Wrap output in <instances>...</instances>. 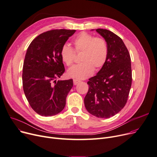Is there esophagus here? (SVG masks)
I'll return each instance as SVG.
<instances>
[{
  "mask_svg": "<svg viewBox=\"0 0 157 157\" xmlns=\"http://www.w3.org/2000/svg\"><path fill=\"white\" fill-rule=\"evenodd\" d=\"M79 82H80V81H79V80H78V79H73V83H74V85H78Z\"/></svg>",
  "mask_w": 157,
  "mask_h": 157,
  "instance_id": "1",
  "label": "esophagus"
}]
</instances>
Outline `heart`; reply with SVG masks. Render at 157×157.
<instances>
[{
    "instance_id": "b5f03b06",
    "label": "heart",
    "mask_w": 157,
    "mask_h": 157,
    "mask_svg": "<svg viewBox=\"0 0 157 157\" xmlns=\"http://www.w3.org/2000/svg\"><path fill=\"white\" fill-rule=\"evenodd\" d=\"M75 51L81 52V63L69 68L67 75L78 79H85L91 76L94 70H99L107 60L108 47L106 41L100 38H95L87 33H81L73 41ZM60 57L64 63L69 66L74 61V50L67 44L62 45Z\"/></svg>"
}]
</instances>
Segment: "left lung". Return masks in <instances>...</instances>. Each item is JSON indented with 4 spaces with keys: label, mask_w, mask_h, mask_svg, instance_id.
<instances>
[{
    "label": "left lung",
    "mask_w": 157,
    "mask_h": 157,
    "mask_svg": "<svg viewBox=\"0 0 157 157\" xmlns=\"http://www.w3.org/2000/svg\"><path fill=\"white\" fill-rule=\"evenodd\" d=\"M96 31L107 42L108 57L97 75L89 79L84 103L90 113L105 119L119 113L127 102L132 83L131 57L119 36L107 29Z\"/></svg>",
    "instance_id": "obj_1"
}]
</instances>
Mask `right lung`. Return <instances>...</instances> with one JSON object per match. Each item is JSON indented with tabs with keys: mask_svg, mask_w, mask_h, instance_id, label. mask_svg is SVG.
Returning a JSON list of instances; mask_svg holds the SVG:
<instances>
[{
	"mask_svg": "<svg viewBox=\"0 0 157 157\" xmlns=\"http://www.w3.org/2000/svg\"><path fill=\"white\" fill-rule=\"evenodd\" d=\"M75 29H53L36 37L29 45L23 68V86L30 106L40 116H55L63 110L72 79L58 81L65 72L60 49ZM56 82L55 84L52 82Z\"/></svg>",
	"mask_w": 157,
	"mask_h": 157,
	"instance_id": "add662e5",
	"label": "right lung"
}]
</instances>
